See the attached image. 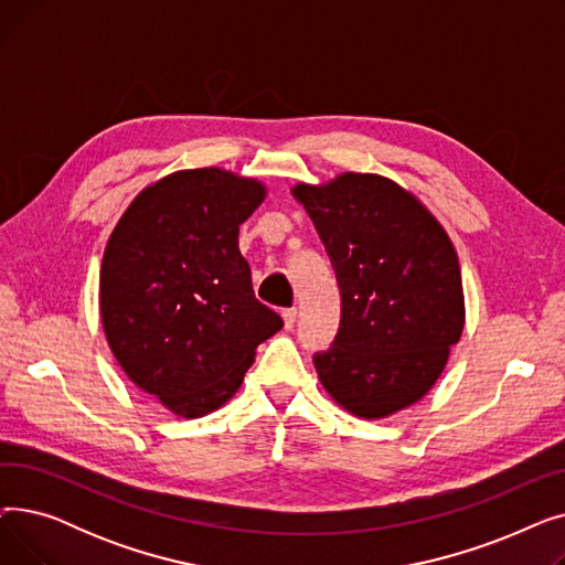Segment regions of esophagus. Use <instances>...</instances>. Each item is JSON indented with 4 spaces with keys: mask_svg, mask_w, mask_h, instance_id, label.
Instances as JSON below:
<instances>
[{
    "mask_svg": "<svg viewBox=\"0 0 565 565\" xmlns=\"http://www.w3.org/2000/svg\"><path fill=\"white\" fill-rule=\"evenodd\" d=\"M281 318H284V324H286V330H290L292 324H295V320H298V309H284L281 311Z\"/></svg>",
    "mask_w": 565,
    "mask_h": 565,
    "instance_id": "esophagus-1",
    "label": "esophagus"
}]
</instances>
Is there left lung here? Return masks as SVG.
Listing matches in <instances>:
<instances>
[{
  "instance_id": "1",
  "label": "left lung",
  "mask_w": 565,
  "mask_h": 565,
  "mask_svg": "<svg viewBox=\"0 0 565 565\" xmlns=\"http://www.w3.org/2000/svg\"><path fill=\"white\" fill-rule=\"evenodd\" d=\"M328 249L341 324L313 364L354 417L384 419L422 401L465 328L460 263L428 207L377 173L345 171L292 188Z\"/></svg>"
}]
</instances>
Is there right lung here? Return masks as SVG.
<instances>
[{"mask_svg":"<svg viewBox=\"0 0 565 565\" xmlns=\"http://www.w3.org/2000/svg\"><path fill=\"white\" fill-rule=\"evenodd\" d=\"M256 178L205 167L148 185L114 226L100 265V318L126 375L178 417L241 390L258 343L284 320L254 298L237 247L265 199Z\"/></svg>","mask_w":565,"mask_h":565,"instance_id":"1","label":"right lung"}]
</instances>
